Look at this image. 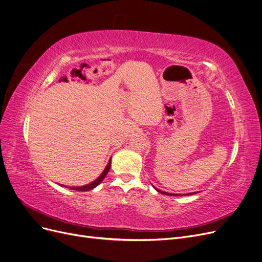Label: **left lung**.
Here are the masks:
<instances>
[{
  "mask_svg": "<svg viewBox=\"0 0 262 262\" xmlns=\"http://www.w3.org/2000/svg\"><path fill=\"white\" fill-rule=\"evenodd\" d=\"M155 189L158 191V192H160V193H163V194H166V195H179V194H173V193H167V192H164V191H161V190H158L157 189V188H155ZM188 194H193V193H188Z\"/></svg>",
  "mask_w": 262,
  "mask_h": 262,
  "instance_id": "left-lung-1",
  "label": "left lung"
}]
</instances>
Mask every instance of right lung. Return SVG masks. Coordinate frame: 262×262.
<instances>
[{"label":"right lung","instance_id":"add662e5","mask_svg":"<svg viewBox=\"0 0 262 262\" xmlns=\"http://www.w3.org/2000/svg\"><path fill=\"white\" fill-rule=\"evenodd\" d=\"M110 169H111V160L108 161V163H107V165H106L105 169H104L103 173L98 177V179H97L95 182H92L91 184L86 185V186H81V187H70V189L77 190V191H87V190H91V189H93V188L97 187V186H98V185H99V184H100L104 179H105V176H106V174L108 173Z\"/></svg>","mask_w":262,"mask_h":262}]
</instances>
